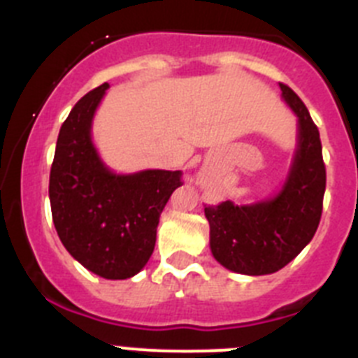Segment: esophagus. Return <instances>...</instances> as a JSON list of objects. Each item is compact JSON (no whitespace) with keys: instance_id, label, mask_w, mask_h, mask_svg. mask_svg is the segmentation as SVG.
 <instances>
[{"instance_id":"obj_1","label":"esophagus","mask_w":358,"mask_h":358,"mask_svg":"<svg viewBox=\"0 0 358 358\" xmlns=\"http://www.w3.org/2000/svg\"><path fill=\"white\" fill-rule=\"evenodd\" d=\"M201 182H202V179H201Z\"/></svg>"}]
</instances>
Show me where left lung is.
<instances>
[{
  "instance_id": "1",
  "label": "left lung",
  "mask_w": 358,
  "mask_h": 358,
  "mask_svg": "<svg viewBox=\"0 0 358 358\" xmlns=\"http://www.w3.org/2000/svg\"><path fill=\"white\" fill-rule=\"evenodd\" d=\"M280 87L299 123V143L285 186L271 201L251 206L226 201L204 208L215 260L249 276L276 273L305 249L317 231L327 188L317 125L301 98L289 85Z\"/></svg>"
}]
</instances>
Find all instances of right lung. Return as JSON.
Wrapping results in <instances>:
<instances>
[{"label": "right lung", "mask_w": 358, "mask_h": 358, "mask_svg": "<svg viewBox=\"0 0 358 358\" xmlns=\"http://www.w3.org/2000/svg\"><path fill=\"white\" fill-rule=\"evenodd\" d=\"M109 84L75 103L57 138L50 170V204L57 235L69 255L106 280H127L145 267L181 170L116 176L100 161L91 122Z\"/></svg>", "instance_id": "right-lung-1"}]
</instances>
